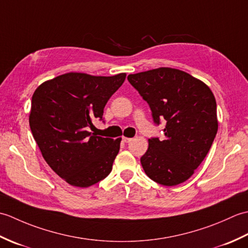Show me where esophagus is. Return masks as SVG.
<instances>
[{
    "label": "esophagus",
    "instance_id": "esophagus-1",
    "mask_svg": "<svg viewBox=\"0 0 248 248\" xmlns=\"http://www.w3.org/2000/svg\"><path fill=\"white\" fill-rule=\"evenodd\" d=\"M131 140H132V139H130V138H125V136H124V138H123V141H124V143H130Z\"/></svg>",
    "mask_w": 248,
    "mask_h": 248
}]
</instances>
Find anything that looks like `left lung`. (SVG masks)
<instances>
[{"label": "left lung", "instance_id": "obj_1", "mask_svg": "<svg viewBox=\"0 0 248 248\" xmlns=\"http://www.w3.org/2000/svg\"><path fill=\"white\" fill-rule=\"evenodd\" d=\"M128 80L148 102L155 123L166 121L164 140H148V149L140 157L146 175L165 186L186 181L217 133L212 91L199 78L170 67L129 75Z\"/></svg>", "mask_w": 248, "mask_h": 248}]
</instances>
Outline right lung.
Instances as JSON below:
<instances>
[{
  "label": "right lung",
  "mask_w": 248,
  "mask_h": 248,
  "mask_svg": "<svg viewBox=\"0 0 248 248\" xmlns=\"http://www.w3.org/2000/svg\"><path fill=\"white\" fill-rule=\"evenodd\" d=\"M125 77L68 72L44 82L34 92L31 131L48 165L70 186H92L112 170L121 138H101L87 128L93 118H102L105 104Z\"/></svg>",
  "instance_id": "add662e5"
}]
</instances>
